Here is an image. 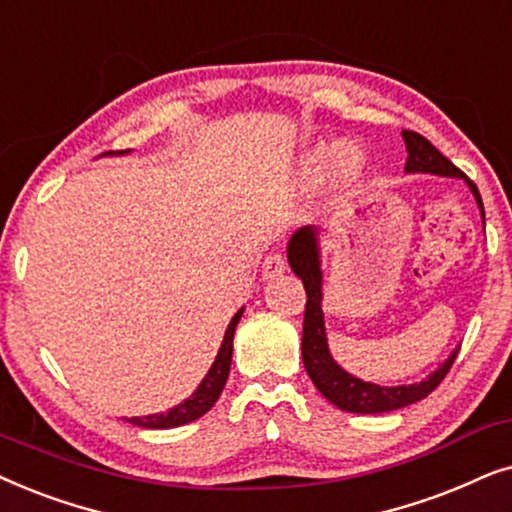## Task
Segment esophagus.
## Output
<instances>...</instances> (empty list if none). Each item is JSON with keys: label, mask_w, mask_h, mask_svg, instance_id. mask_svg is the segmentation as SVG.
Listing matches in <instances>:
<instances>
[{"label": "esophagus", "mask_w": 512, "mask_h": 512, "mask_svg": "<svg viewBox=\"0 0 512 512\" xmlns=\"http://www.w3.org/2000/svg\"><path fill=\"white\" fill-rule=\"evenodd\" d=\"M285 271V255L283 252H269L262 262V276L264 278H274L281 276Z\"/></svg>", "instance_id": "34e87169"}]
</instances>
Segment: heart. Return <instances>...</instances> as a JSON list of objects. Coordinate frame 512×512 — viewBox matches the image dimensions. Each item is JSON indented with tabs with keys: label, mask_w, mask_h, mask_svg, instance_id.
<instances>
[{
	"label": "heart",
	"mask_w": 512,
	"mask_h": 512,
	"mask_svg": "<svg viewBox=\"0 0 512 512\" xmlns=\"http://www.w3.org/2000/svg\"><path fill=\"white\" fill-rule=\"evenodd\" d=\"M342 166L344 173H356L360 168V163H363V156L356 147L351 145H339V147H332V145H318L316 149H311L309 154H306V161H304V175L306 180L311 182H318L323 180V177L330 173L332 163H337Z\"/></svg>",
	"instance_id": "heart-1"
}]
</instances>
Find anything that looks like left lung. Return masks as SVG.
Returning <instances> with one entry per match:
<instances>
[{"mask_svg":"<svg viewBox=\"0 0 512 512\" xmlns=\"http://www.w3.org/2000/svg\"><path fill=\"white\" fill-rule=\"evenodd\" d=\"M405 145H407V173H435V175H452V177H466L445 154H440L424 135L414 131H403ZM470 192L475 194L480 208L482 199L478 187L473 182L466 180ZM485 215V210H482ZM288 262L295 274L302 278L304 290H306V304H304V332H302V358L306 374H309L313 386L330 400L332 405H337L344 412H356V414H379V412H391L407 407L417 400H424L426 395H431L435 388L440 386V381L447 377V372L452 370L456 353L449 356L431 377L421 381V384L410 386H377L370 381L356 379L353 374L344 372L335 360H332L330 351H327V339H325V323H323V309H320V267H318V248H316V231L311 227L299 229L295 236L290 238L288 245Z\"/></svg>","mask_w":512,"mask_h":512,"instance_id":"left-lung-1","label":"left lung"}]
</instances>
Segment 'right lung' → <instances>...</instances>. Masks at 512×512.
Wrapping results in <instances>:
<instances>
[{"instance_id": "add662e5", "label": "right lung", "mask_w": 512, "mask_h": 512, "mask_svg": "<svg viewBox=\"0 0 512 512\" xmlns=\"http://www.w3.org/2000/svg\"><path fill=\"white\" fill-rule=\"evenodd\" d=\"M241 313H243V309L238 311L234 318H231L227 332H224V342L220 346V351H217L213 367H210L206 379L201 381L199 388L189 395L185 403L175 405L173 410L166 414H149V417H133L128 421L135 426H142V428H175V426L189 424V421L203 417V414H206L210 407L217 403V398L222 395V388L229 379L231 353H234V332H236L238 320H241Z\"/></svg>"}]
</instances>
